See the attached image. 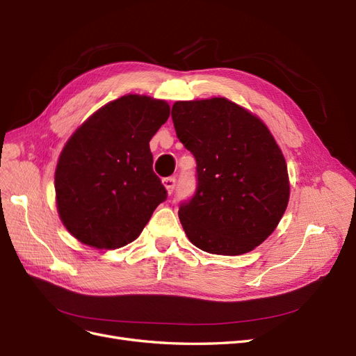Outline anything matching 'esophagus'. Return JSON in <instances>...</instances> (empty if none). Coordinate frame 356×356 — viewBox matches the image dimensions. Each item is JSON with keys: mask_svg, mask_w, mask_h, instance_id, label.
Listing matches in <instances>:
<instances>
[{"mask_svg": "<svg viewBox=\"0 0 356 356\" xmlns=\"http://www.w3.org/2000/svg\"><path fill=\"white\" fill-rule=\"evenodd\" d=\"M163 185L165 186L168 193H173L175 186H176V179L175 177H165V179H163Z\"/></svg>", "mask_w": 356, "mask_h": 356, "instance_id": "1", "label": "esophagus"}]
</instances>
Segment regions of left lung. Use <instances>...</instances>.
<instances>
[{
    "label": "left lung",
    "mask_w": 356,
    "mask_h": 356,
    "mask_svg": "<svg viewBox=\"0 0 356 356\" xmlns=\"http://www.w3.org/2000/svg\"><path fill=\"white\" fill-rule=\"evenodd\" d=\"M171 118L196 160V192L179 208L189 241L216 255L252 251L277 227L291 195L271 131L226 98L177 101Z\"/></svg>",
    "instance_id": "1"
}]
</instances>
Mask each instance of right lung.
I'll return each instance as SVG.
<instances>
[{
	"mask_svg": "<svg viewBox=\"0 0 356 356\" xmlns=\"http://www.w3.org/2000/svg\"><path fill=\"white\" fill-rule=\"evenodd\" d=\"M170 105L147 95L105 104L65 142L56 168V200L64 227L97 249L134 242L167 191L152 170L149 140Z\"/></svg>",
	"mask_w": 356,
	"mask_h": 356,
	"instance_id": "obj_1",
	"label": "right lung"
}]
</instances>
